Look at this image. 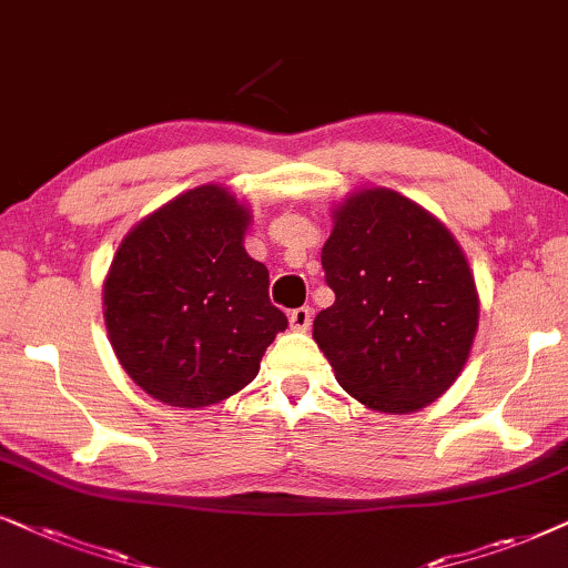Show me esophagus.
Returning <instances> with one entry per match:
<instances>
[{
    "label": "esophagus",
    "instance_id": "34e87169",
    "mask_svg": "<svg viewBox=\"0 0 568 568\" xmlns=\"http://www.w3.org/2000/svg\"><path fill=\"white\" fill-rule=\"evenodd\" d=\"M288 320H291V327H293V329H298V332H306L308 327H312V308H308V306L293 308Z\"/></svg>",
    "mask_w": 568,
    "mask_h": 568
}]
</instances>
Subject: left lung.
I'll use <instances>...</instances> for the list:
<instances>
[{
    "mask_svg": "<svg viewBox=\"0 0 568 568\" xmlns=\"http://www.w3.org/2000/svg\"><path fill=\"white\" fill-rule=\"evenodd\" d=\"M322 248L335 304L314 339L339 387L379 413H413L463 374L480 301L465 252L418 202L374 186L332 213Z\"/></svg>",
    "mask_w": 568,
    "mask_h": 568,
    "instance_id": "left-lung-1",
    "label": "left lung"
}]
</instances>
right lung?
<instances>
[{"label":"right lung","mask_w":568,"mask_h":568,"mask_svg":"<svg viewBox=\"0 0 568 568\" xmlns=\"http://www.w3.org/2000/svg\"><path fill=\"white\" fill-rule=\"evenodd\" d=\"M252 221L225 186L173 196L134 225L103 283L113 353L158 403L207 407L236 395L285 314L270 304V272L244 248Z\"/></svg>","instance_id":"add662e5"}]
</instances>
